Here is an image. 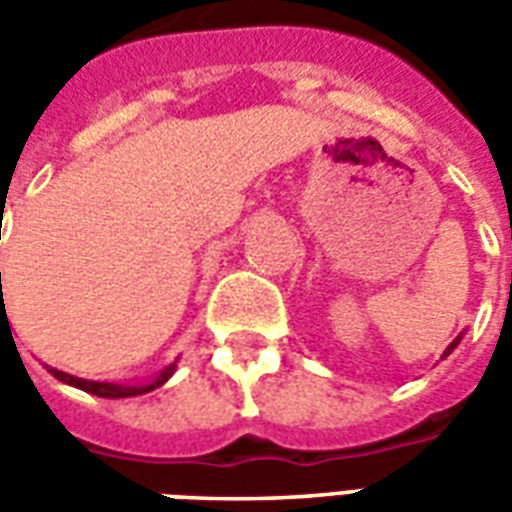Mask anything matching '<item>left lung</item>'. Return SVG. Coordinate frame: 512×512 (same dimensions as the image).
Segmentation results:
<instances>
[{"label":"left lung","instance_id":"1","mask_svg":"<svg viewBox=\"0 0 512 512\" xmlns=\"http://www.w3.org/2000/svg\"><path fill=\"white\" fill-rule=\"evenodd\" d=\"M458 343H461V337H458V340H452V345H450V348H447V354H450L452 348H455V345H458Z\"/></svg>","mask_w":512,"mask_h":512}]
</instances>
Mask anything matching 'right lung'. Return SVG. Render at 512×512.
I'll return each mask as SVG.
<instances>
[{
  "mask_svg": "<svg viewBox=\"0 0 512 512\" xmlns=\"http://www.w3.org/2000/svg\"><path fill=\"white\" fill-rule=\"evenodd\" d=\"M2 277V274H0ZM2 321H7V312L5 315H0V326ZM10 326V323H7ZM13 337V334H10ZM172 370H175V365L167 367L161 376L153 381V384H145V386H120V384H101V381H84V378H76V376H68V373H62V370H54L51 367L49 373L54 378H60V381H65V384L71 386H79V389H84V392H90V395H98V397H134V395H145V392H150V389H156V386H161L164 381H167L169 376H172Z\"/></svg>",
  "mask_w": 512,
  "mask_h": 512,
  "instance_id": "add662e5",
  "label": "right lung"
}]
</instances>
